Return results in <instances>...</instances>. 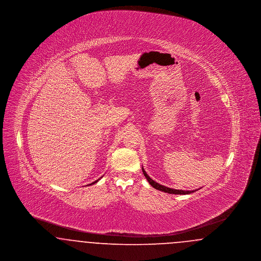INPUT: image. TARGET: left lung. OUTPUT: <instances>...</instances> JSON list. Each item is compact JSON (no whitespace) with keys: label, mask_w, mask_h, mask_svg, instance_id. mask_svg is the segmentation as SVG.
Here are the masks:
<instances>
[{"label":"left lung","mask_w":261,"mask_h":261,"mask_svg":"<svg viewBox=\"0 0 261 261\" xmlns=\"http://www.w3.org/2000/svg\"><path fill=\"white\" fill-rule=\"evenodd\" d=\"M142 170H143V173L145 175V177H146V178H147V180L149 181V184H150L151 186L153 187L154 189H156V190H160V191L165 192V193H168V194H175V195H188V194H192V193H194L195 191H197V190H195V191L175 190V189H170V188H167V187L162 186V185H160L159 183L154 182L151 178H149V175L146 173V171H145L143 168H142Z\"/></svg>","instance_id":"obj_1"}]
</instances>
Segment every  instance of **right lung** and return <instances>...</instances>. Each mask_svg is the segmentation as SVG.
I'll use <instances>...</instances> for the list:
<instances>
[{
  "instance_id": "1",
  "label": "right lung",
  "mask_w": 261,
  "mask_h": 261,
  "mask_svg": "<svg viewBox=\"0 0 261 261\" xmlns=\"http://www.w3.org/2000/svg\"><path fill=\"white\" fill-rule=\"evenodd\" d=\"M97 182H98V180H97V181H95V182H93L92 184H95V183H97ZM92 184H90V185H92Z\"/></svg>"
}]
</instances>
